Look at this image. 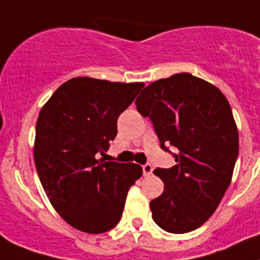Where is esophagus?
<instances>
[{"label":"esophagus","mask_w":260,"mask_h":260,"mask_svg":"<svg viewBox=\"0 0 260 260\" xmlns=\"http://www.w3.org/2000/svg\"><path fill=\"white\" fill-rule=\"evenodd\" d=\"M152 172H153V167H152L150 164H145V165H143L144 176H150V174H152Z\"/></svg>","instance_id":"34e87169"}]
</instances>
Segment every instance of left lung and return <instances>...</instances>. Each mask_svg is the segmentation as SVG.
I'll list each match as a JSON object with an SVG mask.
<instances>
[{
	"label": "left lung",
	"instance_id": "1",
	"mask_svg": "<svg viewBox=\"0 0 260 260\" xmlns=\"http://www.w3.org/2000/svg\"><path fill=\"white\" fill-rule=\"evenodd\" d=\"M136 106L153 123L161 148L178 149L174 167L153 171L165 186L150 201L152 218L168 233L196 230L214 213L233 177L239 139L230 104L215 86L181 73L150 83Z\"/></svg>",
	"mask_w": 260,
	"mask_h": 260
}]
</instances>
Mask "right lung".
<instances>
[{
    "mask_svg": "<svg viewBox=\"0 0 260 260\" xmlns=\"http://www.w3.org/2000/svg\"><path fill=\"white\" fill-rule=\"evenodd\" d=\"M144 83L73 78L42 107L34 161L58 214L73 228L102 234L119 223L129 187L143 174L137 164L106 161L117 117Z\"/></svg>",
    "mask_w": 260,
    "mask_h": 260,
    "instance_id": "1",
    "label": "right lung"
}]
</instances>
